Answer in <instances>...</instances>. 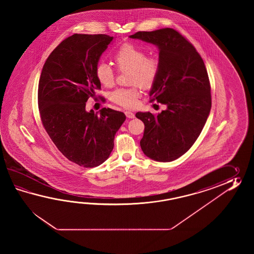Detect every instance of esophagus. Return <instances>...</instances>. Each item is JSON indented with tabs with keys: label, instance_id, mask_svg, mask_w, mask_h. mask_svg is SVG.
<instances>
[{
	"label": "esophagus",
	"instance_id": "34e87169",
	"mask_svg": "<svg viewBox=\"0 0 254 254\" xmlns=\"http://www.w3.org/2000/svg\"><path fill=\"white\" fill-rule=\"evenodd\" d=\"M125 115H126V117L127 118H129V119H133L135 118V114L133 113H131V112H125Z\"/></svg>",
	"mask_w": 254,
	"mask_h": 254
}]
</instances>
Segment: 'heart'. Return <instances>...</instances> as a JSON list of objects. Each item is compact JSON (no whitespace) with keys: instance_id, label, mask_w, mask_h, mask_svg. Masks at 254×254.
<instances>
[{"instance_id":"1","label":"heart","mask_w":254,"mask_h":254,"mask_svg":"<svg viewBox=\"0 0 254 254\" xmlns=\"http://www.w3.org/2000/svg\"><path fill=\"white\" fill-rule=\"evenodd\" d=\"M115 64L120 71L128 70V82L134 84L128 89L115 90L112 101L125 108H132L140 97V85L143 89L151 88L156 81L160 70V63L154 56H146L144 50L132 43H125L114 54ZM95 76L105 87L114 85L115 73L113 68L105 63H99L95 67Z\"/></svg>"}]
</instances>
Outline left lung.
<instances>
[{"label": "left lung", "mask_w": 254, "mask_h": 254, "mask_svg": "<svg viewBox=\"0 0 254 254\" xmlns=\"http://www.w3.org/2000/svg\"><path fill=\"white\" fill-rule=\"evenodd\" d=\"M156 45L160 70L151 86V102L166 105L158 115L136 117L144 124L140 148L157 162L184 155L199 137L211 107V85L203 60L191 43L172 28L138 32L129 36Z\"/></svg>", "instance_id": "1"}]
</instances>
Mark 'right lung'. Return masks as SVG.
Returning <instances> with one entry per match:
<instances>
[{
    "instance_id": "add662e5",
    "label": "right lung",
    "mask_w": 254,
    "mask_h": 254,
    "mask_svg": "<svg viewBox=\"0 0 254 254\" xmlns=\"http://www.w3.org/2000/svg\"><path fill=\"white\" fill-rule=\"evenodd\" d=\"M113 40L106 34L78 33L65 39L49 55L39 81L44 129L68 160L83 167H96L108 159L126 119L112 109H102L100 115L85 109L88 99L101 89L95 67Z\"/></svg>"
}]
</instances>
